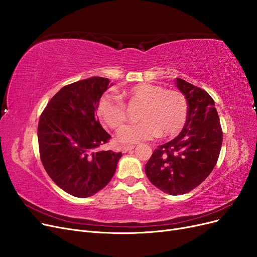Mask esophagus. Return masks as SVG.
<instances>
[{
    "mask_svg": "<svg viewBox=\"0 0 257 257\" xmlns=\"http://www.w3.org/2000/svg\"><path fill=\"white\" fill-rule=\"evenodd\" d=\"M134 146H123L122 148H121V150H122V152L123 153H126V152H128V151H132L134 149Z\"/></svg>",
    "mask_w": 257,
    "mask_h": 257,
    "instance_id": "esophagus-1",
    "label": "esophagus"
}]
</instances>
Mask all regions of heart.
<instances>
[{
  "mask_svg": "<svg viewBox=\"0 0 257 257\" xmlns=\"http://www.w3.org/2000/svg\"><path fill=\"white\" fill-rule=\"evenodd\" d=\"M121 95L131 103L143 105L138 113L141 122L124 126L116 133V139L121 144L135 145L160 135L174 137L185 125L189 105L180 91L142 82L128 88ZM97 114L107 126L119 128L126 120L125 105L119 96L104 95L98 102Z\"/></svg>",
  "mask_w": 257,
  "mask_h": 257,
  "instance_id": "b5f03b06",
  "label": "heart"
}]
</instances>
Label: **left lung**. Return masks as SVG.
<instances>
[{"mask_svg": "<svg viewBox=\"0 0 257 257\" xmlns=\"http://www.w3.org/2000/svg\"><path fill=\"white\" fill-rule=\"evenodd\" d=\"M176 85L188 99V119L181 133L159 146L145 167L150 182L169 195H182L205 180L216 164L223 141L212 97L180 78Z\"/></svg>", "mask_w": 257, "mask_h": 257, "instance_id": "1", "label": "left lung"}]
</instances>
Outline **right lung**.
<instances>
[{
  "instance_id": "right-lung-1",
  "label": "right lung",
  "mask_w": 257,
  "mask_h": 257,
  "mask_svg": "<svg viewBox=\"0 0 257 257\" xmlns=\"http://www.w3.org/2000/svg\"><path fill=\"white\" fill-rule=\"evenodd\" d=\"M110 85L104 77L65 85L50 99L38 122L45 170L59 188L76 197H89L105 188L122 157L121 152L99 150L111 136L95 111Z\"/></svg>"
}]
</instances>
